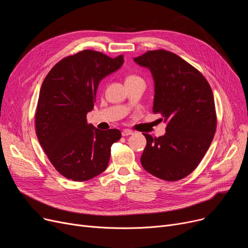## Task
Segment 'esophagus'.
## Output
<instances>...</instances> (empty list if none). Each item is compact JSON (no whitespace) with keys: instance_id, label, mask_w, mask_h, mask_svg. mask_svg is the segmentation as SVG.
I'll use <instances>...</instances> for the list:
<instances>
[{"instance_id":"1","label":"esophagus","mask_w":248,"mask_h":248,"mask_svg":"<svg viewBox=\"0 0 248 248\" xmlns=\"http://www.w3.org/2000/svg\"><path fill=\"white\" fill-rule=\"evenodd\" d=\"M122 135H123L124 137L131 136V135H133V131H131V129H124V131L122 132Z\"/></svg>"}]
</instances>
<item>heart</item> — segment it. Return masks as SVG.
<instances>
[{"mask_svg": "<svg viewBox=\"0 0 248 248\" xmlns=\"http://www.w3.org/2000/svg\"><path fill=\"white\" fill-rule=\"evenodd\" d=\"M136 80H141V78L139 77L138 75H135V74L128 75V76L125 78V82H128V81H136Z\"/></svg>", "mask_w": 248, "mask_h": 248, "instance_id": "1", "label": "heart"}]
</instances>
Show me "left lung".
I'll return each mask as SVG.
<instances>
[{"label":"left lung","mask_w":248,"mask_h":248,"mask_svg":"<svg viewBox=\"0 0 248 248\" xmlns=\"http://www.w3.org/2000/svg\"><path fill=\"white\" fill-rule=\"evenodd\" d=\"M134 61L150 69L155 82L153 112L162 114L167 123L164 136L144 135L141 166L166 181L183 179L196 169L214 138L212 89L196 68L172 52L148 51Z\"/></svg>","instance_id":"left-lung-1"}]
</instances>
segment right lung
Listing matches in <instances>:
<instances>
[{
    "label": "right lung",
    "instance_id": "1",
    "mask_svg": "<svg viewBox=\"0 0 248 248\" xmlns=\"http://www.w3.org/2000/svg\"><path fill=\"white\" fill-rule=\"evenodd\" d=\"M124 56L110 58L83 50L65 57L42 83L35 115L36 134L51 164L65 178L87 181L106 170L110 148L122 134L87 124L96 90L104 77L119 70Z\"/></svg>",
    "mask_w": 248,
    "mask_h": 248
}]
</instances>
